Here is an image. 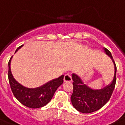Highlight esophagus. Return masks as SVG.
I'll return each mask as SVG.
<instances>
[{"instance_id":"1","label":"esophagus","mask_w":125,"mask_h":125,"mask_svg":"<svg viewBox=\"0 0 125 125\" xmlns=\"http://www.w3.org/2000/svg\"><path fill=\"white\" fill-rule=\"evenodd\" d=\"M64 82H71L72 80L71 78V75L69 74H66L64 75V78H63Z\"/></svg>"}]
</instances>
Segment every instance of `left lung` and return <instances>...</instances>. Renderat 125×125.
Masks as SVG:
<instances>
[{"mask_svg": "<svg viewBox=\"0 0 125 125\" xmlns=\"http://www.w3.org/2000/svg\"><path fill=\"white\" fill-rule=\"evenodd\" d=\"M104 52L111 58L114 66V74L112 82L101 89H93L85 84L75 73L72 74L73 92L71 97L72 104L76 110L83 114L94 112L101 109L110 100L116 82L117 68L112 54L106 48Z\"/></svg>", "mask_w": 125, "mask_h": 125, "instance_id": "left-lung-1", "label": "left lung"}]
</instances>
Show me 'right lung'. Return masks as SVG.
<instances>
[{
    "instance_id": "obj_1",
    "label": "right lung",
    "mask_w": 125,
    "mask_h": 125,
    "mask_svg": "<svg viewBox=\"0 0 125 125\" xmlns=\"http://www.w3.org/2000/svg\"><path fill=\"white\" fill-rule=\"evenodd\" d=\"M23 45L17 49V52ZM11 57L8 62V79L13 95L22 104L30 108H41L51 101L58 87L63 82V75L49 81L40 87L30 88L19 83L13 76L11 70Z\"/></svg>"
}]
</instances>
